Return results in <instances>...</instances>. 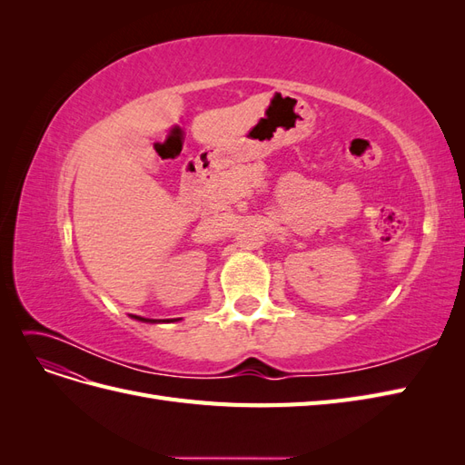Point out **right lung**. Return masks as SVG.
Listing matches in <instances>:
<instances>
[{
  "instance_id": "1",
  "label": "right lung",
  "mask_w": 465,
  "mask_h": 465,
  "mask_svg": "<svg viewBox=\"0 0 465 465\" xmlns=\"http://www.w3.org/2000/svg\"><path fill=\"white\" fill-rule=\"evenodd\" d=\"M135 320H139V322H151V323H154V322H159V320H149V318H142V316H134Z\"/></svg>"
}]
</instances>
